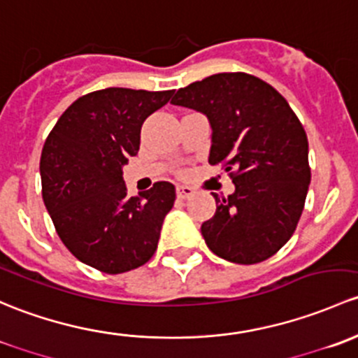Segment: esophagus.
<instances>
[{
    "label": "esophagus",
    "instance_id": "obj_1",
    "mask_svg": "<svg viewBox=\"0 0 358 358\" xmlns=\"http://www.w3.org/2000/svg\"><path fill=\"white\" fill-rule=\"evenodd\" d=\"M194 194V189L191 186H178V196L180 200H187Z\"/></svg>",
    "mask_w": 358,
    "mask_h": 358
}]
</instances>
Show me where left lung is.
<instances>
[{
    "mask_svg": "<svg viewBox=\"0 0 358 358\" xmlns=\"http://www.w3.org/2000/svg\"><path fill=\"white\" fill-rule=\"evenodd\" d=\"M172 105L205 113L212 127L208 164H222L236 189L201 224L206 246L224 260L252 265L288 243L310 184L305 129L265 80L224 72L180 87Z\"/></svg>",
    "mask_w": 358,
    "mask_h": 358,
    "instance_id": "obj_1",
    "label": "left lung"
}]
</instances>
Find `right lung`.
Returning <instances> with one entry per match:
<instances>
[{
	"label": "right lung",
	"instance_id": "1",
	"mask_svg": "<svg viewBox=\"0 0 358 358\" xmlns=\"http://www.w3.org/2000/svg\"><path fill=\"white\" fill-rule=\"evenodd\" d=\"M172 91L106 87L72 103L41 153L43 200L58 236L77 260L122 274L153 257L176 201L174 184L127 196L122 167L139 152L141 125Z\"/></svg>",
	"mask_w": 358,
	"mask_h": 358
}]
</instances>
